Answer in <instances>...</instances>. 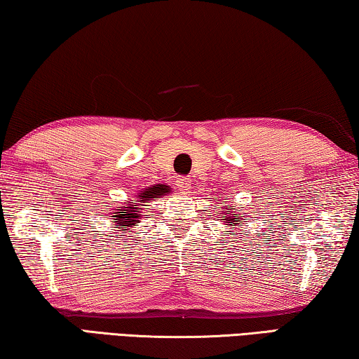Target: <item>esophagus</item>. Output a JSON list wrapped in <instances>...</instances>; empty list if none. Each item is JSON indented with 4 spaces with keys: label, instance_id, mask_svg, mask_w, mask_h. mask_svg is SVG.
<instances>
[{
    "label": "esophagus",
    "instance_id": "esophagus-1",
    "mask_svg": "<svg viewBox=\"0 0 359 359\" xmlns=\"http://www.w3.org/2000/svg\"><path fill=\"white\" fill-rule=\"evenodd\" d=\"M176 187H178L180 191L186 192L187 189L191 187V181L189 178H186V176H180V178H176Z\"/></svg>",
    "mask_w": 359,
    "mask_h": 359
}]
</instances>
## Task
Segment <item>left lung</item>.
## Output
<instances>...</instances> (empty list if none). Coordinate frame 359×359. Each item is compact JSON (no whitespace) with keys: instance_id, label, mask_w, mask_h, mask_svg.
Listing matches in <instances>:
<instances>
[{"instance_id":"left-lung-1","label":"left lung","mask_w":359,"mask_h":359,"mask_svg":"<svg viewBox=\"0 0 359 359\" xmlns=\"http://www.w3.org/2000/svg\"><path fill=\"white\" fill-rule=\"evenodd\" d=\"M226 215H227V222H233V224H238V222L237 221H235V218H229V213H227V211H226ZM229 226H231V224H229Z\"/></svg>"}]
</instances>
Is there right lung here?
Instances as JSON below:
<instances>
[{
  "instance_id": "1",
  "label": "right lung",
  "mask_w": 359,
  "mask_h": 359,
  "mask_svg": "<svg viewBox=\"0 0 359 359\" xmlns=\"http://www.w3.org/2000/svg\"><path fill=\"white\" fill-rule=\"evenodd\" d=\"M165 192H170L168 186H162V184L152 186V187H149V189H146L144 192H141L137 197V201L128 202L124 205V207H117V211H114V215H113V219H116L114 224L119 226V229L133 227L140 219L138 211L141 208H140L138 202L146 203L148 201H151V198H158L161 196H165Z\"/></svg>"
}]
</instances>
